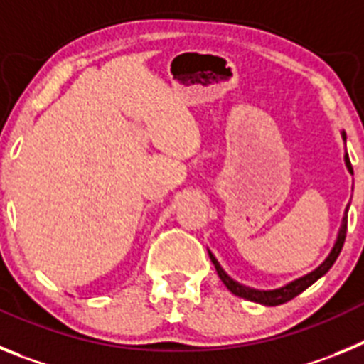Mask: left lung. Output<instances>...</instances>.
Masks as SVG:
<instances>
[{
    "label": "left lung",
    "mask_w": 364,
    "mask_h": 364,
    "mask_svg": "<svg viewBox=\"0 0 364 364\" xmlns=\"http://www.w3.org/2000/svg\"><path fill=\"white\" fill-rule=\"evenodd\" d=\"M343 140H346L345 133H343ZM345 162H346V167H348V171L353 175V169H352V164H350L348 153H346V156H345ZM346 226H348V208H346L345 217H343V224H341L339 237H337L336 246H333V250L330 252V255L326 257V260H324L323 264H321L317 269H314L311 273H308V275H304V277L297 279V281L290 282V284L282 286V288H279V290L260 291V290H252V288H246V286L239 284V282H235L233 279H231L230 275H228V273L220 268L218 260L215 259L213 253H211V252H210V259H211V262L215 264V269H217L220 281L226 284V288L231 291V294L239 295V297H242V299H247V301L260 302V304H266V306H277V304H282V302H288V301H291L294 297H297L299 294H302V291L306 290L308 286L314 284L317 279L323 277L324 273L332 268L333 262H336L337 257H339L341 250H343V244H345Z\"/></svg>",
    "instance_id": "8db88e82"
}]
</instances>
